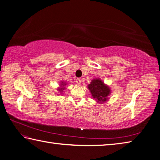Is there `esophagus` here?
I'll list each match as a JSON object with an SVG mask.
<instances>
[{"label":"esophagus","instance_id":"1","mask_svg":"<svg viewBox=\"0 0 160 160\" xmlns=\"http://www.w3.org/2000/svg\"><path fill=\"white\" fill-rule=\"evenodd\" d=\"M75 82H76L78 85H80V84L81 83V80L80 78H77V79H75Z\"/></svg>","mask_w":160,"mask_h":160}]
</instances>
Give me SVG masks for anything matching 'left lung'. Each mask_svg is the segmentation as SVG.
I'll list each match as a JSON object with an SVG mask.
<instances>
[{
    "mask_svg": "<svg viewBox=\"0 0 160 160\" xmlns=\"http://www.w3.org/2000/svg\"><path fill=\"white\" fill-rule=\"evenodd\" d=\"M89 90L93 98L98 102H104L107 99V97L110 94L109 87L104 85L102 80L94 79L88 85Z\"/></svg>",
    "mask_w": 160,
    "mask_h": 160,
    "instance_id": "8db88e82",
    "label": "left lung"
}]
</instances>
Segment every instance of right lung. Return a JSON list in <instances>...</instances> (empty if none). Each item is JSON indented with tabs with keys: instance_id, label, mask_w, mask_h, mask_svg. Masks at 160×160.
I'll list each match as a JSON object with an SVG mask.
<instances>
[{
	"instance_id": "add662e5",
	"label": "right lung",
	"mask_w": 160,
	"mask_h": 160,
	"mask_svg": "<svg viewBox=\"0 0 160 160\" xmlns=\"http://www.w3.org/2000/svg\"><path fill=\"white\" fill-rule=\"evenodd\" d=\"M64 85H65L64 83H61V87H62V88H60V89H58V90H59V91H61V92H62V91H63V90H64V89H65V88H63Z\"/></svg>"
}]
</instances>
